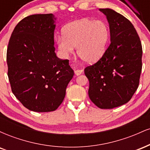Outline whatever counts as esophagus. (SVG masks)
Here are the masks:
<instances>
[{
	"label": "esophagus",
	"instance_id": "1",
	"mask_svg": "<svg viewBox=\"0 0 150 150\" xmlns=\"http://www.w3.org/2000/svg\"><path fill=\"white\" fill-rule=\"evenodd\" d=\"M82 71H83V70L82 69H76L75 70V74L76 75H80V74L82 73Z\"/></svg>",
	"mask_w": 150,
	"mask_h": 150
}]
</instances>
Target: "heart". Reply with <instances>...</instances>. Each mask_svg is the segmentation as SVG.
<instances>
[{
	"label": "heart",
	"mask_w": 150,
	"mask_h": 150,
	"mask_svg": "<svg viewBox=\"0 0 150 150\" xmlns=\"http://www.w3.org/2000/svg\"><path fill=\"white\" fill-rule=\"evenodd\" d=\"M109 28L101 20L82 19L63 27V35L56 37L60 56L67 58L77 47V53L84 61L94 63L102 57L109 40Z\"/></svg>",
	"instance_id": "heart-1"
}]
</instances>
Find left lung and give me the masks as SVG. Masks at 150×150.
I'll list each match as a JSON object with an SVG mask.
<instances>
[{"label": "left lung", "instance_id": "1", "mask_svg": "<svg viewBox=\"0 0 150 150\" xmlns=\"http://www.w3.org/2000/svg\"><path fill=\"white\" fill-rule=\"evenodd\" d=\"M109 25L111 44L95 64L87 67L89 99L100 108L126 104L137 90L142 70V49L138 34L127 18L110 8H100Z\"/></svg>", "mask_w": 150, "mask_h": 150}]
</instances>
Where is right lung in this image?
<instances>
[{"label": "right lung", "instance_id": "1", "mask_svg": "<svg viewBox=\"0 0 150 150\" xmlns=\"http://www.w3.org/2000/svg\"><path fill=\"white\" fill-rule=\"evenodd\" d=\"M56 20L53 14L26 17L15 27L7 50L12 92L35 112L57 109L74 75L69 61L55 53Z\"/></svg>", "mask_w": 150, "mask_h": 150}]
</instances>
